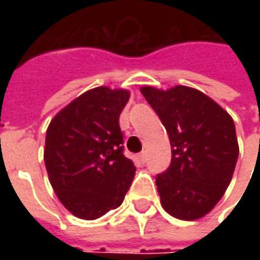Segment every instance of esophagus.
<instances>
[{
    "mask_svg": "<svg viewBox=\"0 0 260 260\" xmlns=\"http://www.w3.org/2000/svg\"><path fill=\"white\" fill-rule=\"evenodd\" d=\"M139 158H141V161L143 164L146 163V160H147V153L146 152H142L141 154H139Z\"/></svg>",
    "mask_w": 260,
    "mask_h": 260,
    "instance_id": "esophagus-1",
    "label": "esophagus"
}]
</instances>
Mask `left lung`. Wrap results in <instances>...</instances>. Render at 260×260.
Listing matches in <instances>:
<instances>
[{
  "mask_svg": "<svg viewBox=\"0 0 260 260\" xmlns=\"http://www.w3.org/2000/svg\"><path fill=\"white\" fill-rule=\"evenodd\" d=\"M161 119L171 164L156 177L161 206L173 217L198 220L223 198L240 153L235 125L225 110L198 89L141 87Z\"/></svg>",
  "mask_w": 260,
  "mask_h": 260,
  "instance_id": "obj_1",
  "label": "left lung"
}]
</instances>
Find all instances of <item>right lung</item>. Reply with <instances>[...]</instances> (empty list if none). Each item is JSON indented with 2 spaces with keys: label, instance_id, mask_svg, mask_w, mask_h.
Segmentation results:
<instances>
[{
  "label": "right lung",
  "instance_id": "add662e5",
  "mask_svg": "<svg viewBox=\"0 0 260 260\" xmlns=\"http://www.w3.org/2000/svg\"><path fill=\"white\" fill-rule=\"evenodd\" d=\"M126 89L99 86L55 114L47 128L44 163L55 195L75 217L96 220L122 203L135 166L122 154L119 114Z\"/></svg>",
  "mask_w": 260,
  "mask_h": 260
}]
</instances>
